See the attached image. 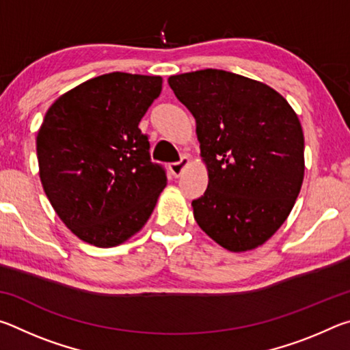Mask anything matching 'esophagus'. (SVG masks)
<instances>
[{
  "instance_id": "obj_1",
  "label": "esophagus",
  "mask_w": 350,
  "mask_h": 350,
  "mask_svg": "<svg viewBox=\"0 0 350 350\" xmlns=\"http://www.w3.org/2000/svg\"><path fill=\"white\" fill-rule=\"evenodd\" d=\"M188 165H189V159L187 156H183L179 162L171 163L170 165V170H171V173H173V176L179 177L183 173V171H185V168L188 167Z\"/></svg>"
}]
</instances>
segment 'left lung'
<instances>
[{
  "label": "left lung",
  "instance_id": "8db88e82",
  "mask_svg": "<svg viewBox=\"0 0 350 350\" xmlns=\"http://www.w3.org/2000/svg\"><path fill=\"white\" fill-rule=\"evenodd\" d=\"M196 118L208 171L193 200L200 228L225 250H254L288 217L304 179V134L292 106L262 81L221 69L171 75Z\"/></svg>",
  "mask_w": 350,
  "mask_h": 350
}]
</instances>
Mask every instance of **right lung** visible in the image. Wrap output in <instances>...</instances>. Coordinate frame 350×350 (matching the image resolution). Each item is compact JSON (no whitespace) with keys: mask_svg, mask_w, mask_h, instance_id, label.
Returning a JSON list of instances; mask_svg holds the SVG:
<instances>
[{"mask_svg":"<svg viewBox=\"0 0 350 350\" xmlns=\"http://www.w3.org/2000/svg\"><path fill=\"white\" fill-rule=\"evenodd\" d=\"M162 77L111 72L64 92L37 134L38 174L63 224L108 248L139 233L167 185L139 123Z\"/></svg>","mask_w":350,"mask_h":350,"instance_id":"1","label":"right lung"}]
</instances>
